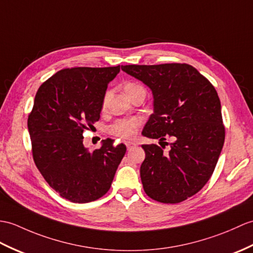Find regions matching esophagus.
<instances>
[{
	"mask_svg": "<svg viewBox=\"0 0 253 253\" xmlns=\"http://www.w3.org/2000/svg\"><path fill=\"white\" fill-rule=\"evenodd\" d=\"M125 144H126V146H127V149H128V150H130V149L132 148V146L136 145V144H134L133 142H125Z\"/></svg>",
	"mask_w": 253,
	"mask_h": 253,
	"instance_id": "1",
	"label": "esophagus"
}]
</instances>
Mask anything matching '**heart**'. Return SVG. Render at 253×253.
I'll return each mask as SVG.
<instances>
[{
    "mask_svg": "<svg viewBox=\"0 0 253 253\" xmlns=\"http://www.w3.org/2000/svg\"><path fill=\"white\" fill-rule=\"evenodd\" d=\"M124 89L127 95L129 96V98H130L134 91H137L138 89H142V87L136 83H127L124 87ZM104 101H105V98H104ZM141 124H142V121H141L140 117H137V116L129 117V119L116 120L108 127V132L110 134H112V136H115L121 139H125V140L132 139L134 136H136L138 128L141 126Z\"/></svg>",
    "mask_w": 253,
    "mask_h": 253,
    "instance_id": "heart-1",
    "label": "heart"
}]
</instances>
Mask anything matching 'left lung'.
<instances>
[{"instance_id": "1", "label": "left lung", "mask_w": 253, "mask_h": 253, "mask_svg": "<svg viewBox=\"0 0 253 253\" xmlns=\"http://www.w3.org/2000/svg\"><path fill=\"white\" fill-rule=\"evenodd\" d=\"M148 85L154 97V113L143 129L148 138L169 144H143L140 167L146 195L164 204H178L195 195L213 173L225 139L221 103L215 88L186 63L122 66ZM167 137L173 141L163 143Z\"/></svg>"}]
</instances>
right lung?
I'll return each instance as SVG.
<instances>
[{
	"mask_svg": "<svg viewBox=\"0 0 253 253\" xmlns=\"http://www.w3.org/2000/svg\"><path fill=\"white\" fill-rule=\"evenodd\" d=\"M120 66L68 68L40 86L28 129L35 165L47 183L72 203L85 204L107 193L126 146L103 141L89 151L83 132L100 119L109 82Z\"/></svg>",
	"mask_w": 253,
	"mask_h": 253,
	"instance_id": "obj_1",
	"label": "right lung"
}]
</instances>
